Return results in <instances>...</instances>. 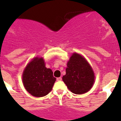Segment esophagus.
<instances>
[{
    "label": "esophagus",
    "mask_w": 121,
    "mask_h": 121,
    "mask_svg": "<svg viewBox=\"0 0 121 121\" xmlns=\"http://www.w3.org/2000/svg\"><path fill=\"white\" fill-rule=\"evenodd\" d=\"M57 81H62V78H61V77H59V78H57Z\"/></svg>",
    "instance_id": "34e87169"
}]
</instances>
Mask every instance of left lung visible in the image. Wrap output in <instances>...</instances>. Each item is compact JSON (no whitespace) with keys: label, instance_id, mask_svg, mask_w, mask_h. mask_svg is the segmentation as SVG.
<instances>
[{"label":"left lung","instance_id":"1","mask_svg":"<svg viewBox=\"0 0 121 121\" xmlns=\"http://www.w3.org/2000/svg\"><path fill=\"white\" fill-rule=\"evenodd\" d=\"M62 80L71 92L81 95L92 87L95 75L85 59L78 53H74L67 63L66 74L62 77Z\"/></svg>","mask_w":121,"mask_h":121}]
</instances>
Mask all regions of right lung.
Returning <instances> with one entry per match:
<instances>
[{
  "label": "right lung",
  "instance_id": "right-lung-1",
  "mask_svg": "<svg viewBox=\"0 0 121 121\" xmlns=\"http://www.w3.org/2000/svg\"><path fill=\"white\" fill-rule=\"evenodd\" d=\"M22 79L28 92L34 96L42 97L50 92L56 79L52 70L45 67L43 59L36 57L27 65Z\"/></svg>",
  "mask_w": 121,
  "mask_h": 121
}]
</instances>
